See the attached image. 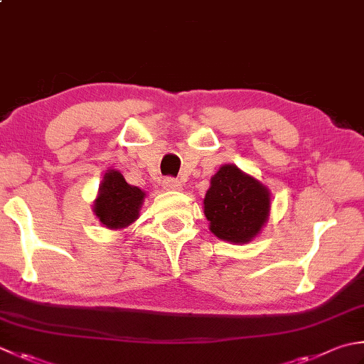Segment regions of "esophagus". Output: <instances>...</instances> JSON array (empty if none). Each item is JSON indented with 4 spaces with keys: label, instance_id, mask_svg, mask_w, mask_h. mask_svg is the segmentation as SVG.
Instances as JSON below:
<instances>
[{
    "label": "esophagus",
    "instance_id": "obj_1",
    "mask_svg": "<svg viewBox=\"0 0 364 364\" xmlns=\"http://www.w3.org/2000/svg\"><path fill=\"white\" fill-rule=\"evenodd\" d=\"M162 188L166 189V191H181L183 184H181L180 180H176V178L168 176V178H166V180L162 181Z\"/></svg>",
    "mask_w": 364,
    "mask_h": 364
}]
</instances>
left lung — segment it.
Here are the masks:
<instances>
[{"instance_id": "left-lung-1", "label": "left lung", "mask_w": 364, "mask_h": 364, "mask_svg": "<svg viewBox=\"0 0 364 364\" xmlns=\"http://www.w3.org/2000/svg\"><path fill=\"white\" fill-rule=\"evenodd\" d=\"M269 206V191L233 164H225L213 175L203 198L211 233L235 245L257 237L268 220Z\"/></svg>"}]
</instances>
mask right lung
I'll return each instance as SVG.
<instances>
[{"label": "right lung", "instance_id": "1", "mask_svg": "<svg viewBox=\"0 0 364 364\" xmlns=\"http://www.w3.org/2000/svg\"><path fill=\"white\" fill-rule=\"evenodd\" d=\"M144 198V191L127 184L118 170H109L99 186V194L92 210L107 229H126L139 218Z\"/></svg>", "mask_w": 364, "mask_h": 364}]
</instances>
